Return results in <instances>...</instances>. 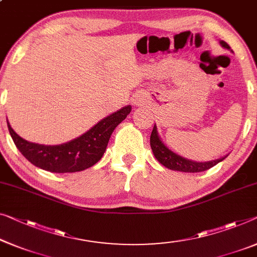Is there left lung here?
I'll return each mask as SVG.
<instances>
[{
    "label": "left lung",
    "mask_w": 257,
    "mask_h": 257,
    "mask_svg": "<svg viewBox=\"0 0 257 257\" xmlns=\"http://www.w3.org/2000/svg\"><path fill=\"white\" fill-rule=\"evenodd\" d=\"M220 45L224 48L231 49V47L225 43V41L220 40ZM150 144L152 152L157 160L167 168H170L172 171H180V172H186V173H197V172H203L209 170V168L217 165L218 163H220L221 160L225 159V157L217 160H211V162H205V163H197L193 162V160L186 159L183 157L177 155L173 151H171L165 144L163 143L160 137L158 136V132H157V127L152 129L151 137H150Z\"/></svg>",
    "instance_id": "8db88e82"
}]
</instances>
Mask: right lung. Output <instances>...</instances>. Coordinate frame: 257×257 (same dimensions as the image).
Here are the masks:
<instances>
[{"instance_id":"add662e5","label":"right lung","mask_w":257,"mask_h":257,"mask_svg":"<svg viewBox=\"0 0 257 257\" xmlns=\"http://www.w3.org/2000/svg\"><path fill=\"white\" fill-rule=\"evenodd\" d=\"M130 112L132 106H124L102 118L82 136L60 145L31 143L14 132L8 118L7 123L15 145L31 164L53 173H74L93 166L101 159L114 129Z\"/></svg>"}]
</instances>
